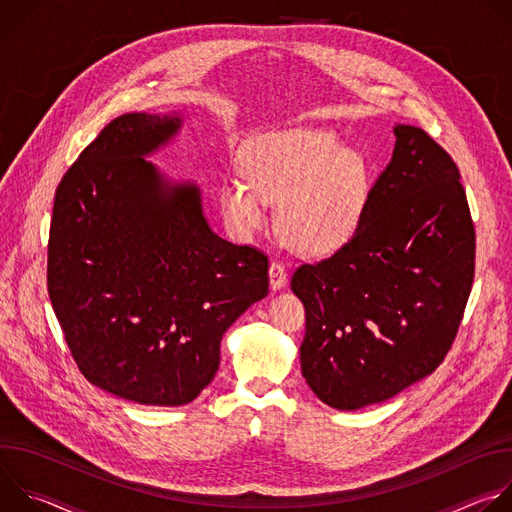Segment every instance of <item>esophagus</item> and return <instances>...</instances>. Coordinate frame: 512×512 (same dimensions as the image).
Here are the masks:
<instances>
[{
	"mask_svg": "<svg viewBox=\"0 0 512 512\" xmlns=\"http://www.w3.org/2000/svg\"><path fill=\"white\" fill-rule=\"evenodd\" d=\"M285 283H287V271H285L283 263L273 261L269 265V285H271V289L277 291V289L285 287Z\"/></svg>",
	"mask_w": 512,
	"mask_h": 512,
	"instance_id": "34e87169",
	"label": "esophagus"
}]
</instances>
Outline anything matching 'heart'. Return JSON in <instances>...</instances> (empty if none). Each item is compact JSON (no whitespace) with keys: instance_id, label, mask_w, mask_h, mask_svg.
Returning a JSON list of instances; mask_svg holds the SVG:
<instances>
[{"instance_id":"1","label":"heart","mask_w":512,"mask_h":512,"mask_svg":"<svg viewBox=\"0 0 512 512\" xmlns=\"http://www.w3.org/2000/svg\"><path fill=\"white\" fill-rule=\"evenodd\" d=\"M245 168L221 190L227 223L243 239L263 229L269 200H279L283 239L304 253L328 251L352 233L367 200V162L326 129L265 133L249 143Z\"/></svg>"}]
</instances>
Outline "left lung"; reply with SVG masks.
I'll use <instances>...</instances> for the list:
<instances>
[{"mask_svg": "<svg viewBox=\"0 0 512 512\" xmlns=\"http://www.w3.org/2000/svg\"><path fill=\"white\" fill-rule=\"evenodd\" d=\"M389 166L348 243L300 265L302 375L340 411L387 401L450 350L474 279L476 235L454 160L423 129L395 125Z\"/></svg>", "mask_w": 512, "mask_h": 512, "instance_id": "obj_1", "label": "left lung"}]
</instances>
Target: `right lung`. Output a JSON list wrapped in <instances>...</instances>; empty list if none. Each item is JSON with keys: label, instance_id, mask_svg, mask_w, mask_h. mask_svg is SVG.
Instances as JSON below:
<instances>
[{"label": "right lung", "instance_id": "obj_1", "mask_svg": "<svg viewBox=\"0 0 512 512\" xmlns=\"http://www.w3.org/2000/svg\"><path fill=\"white\" fill-rule=\"evenodd\" d=\"M180 111L113 119L56 188L48 294L72 358L95 387L178 407L214 379L231 324L269 294V261L218 237L202 190L148 158Z\"/></svg>", "mask_w": 512, "mask_h": 512}]
</instances>
